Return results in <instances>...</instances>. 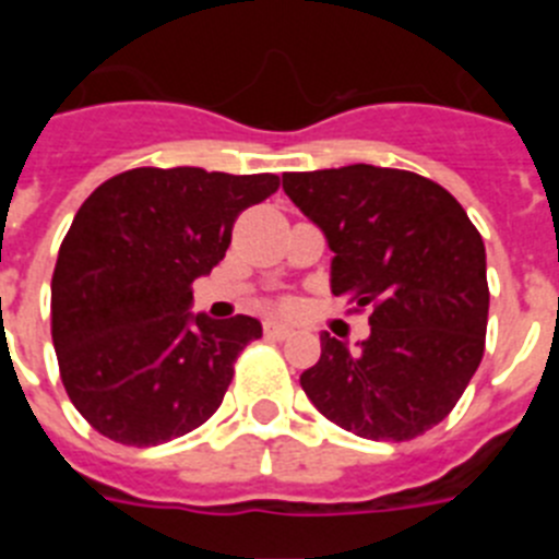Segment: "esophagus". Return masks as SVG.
<instances>
[{"label":"esophagus","instance_id":"34e87169","mask_svg":"<svg viewBox=\"0 0 559 559\" xmlns=\"http://www.w3.org/2000/svg\"><path fill=\"white\" fill-rule=\"evenodd\" d=\"M290 333H294V330H290L288 324H280V322H265V335H269V338L283 341V338H290Z\"/></svg>","mask_w":559,"mask_h":559}]
</instances>
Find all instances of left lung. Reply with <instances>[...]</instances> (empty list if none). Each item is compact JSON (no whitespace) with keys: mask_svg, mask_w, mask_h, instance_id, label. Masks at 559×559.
Masks as SVG:
<instances>
[{"mask_svg":"<svg viewBox=\"0 0 559 559\" xmlns=\"http://www.w3.org/2000/svg\"><path fill=\"white\" fill-rule=\"evenodd\" d=\"M283 190L328 237L333 294L372 310L358 349L322 333V358L299 378L305 394L364 439L426 433L481 364L490 310L481 235L445 187L408 170L285 173Z\"/></svg>","mask_w":559,"mask_h":559,"instance_id":"left-lung-1","label":"left lung"}]
</instances>
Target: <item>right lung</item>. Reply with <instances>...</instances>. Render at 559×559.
<instances>
[{
  "mask_svg": "<svg viewBox=\"0 0 559 559\" xmlns=\"http://www.w3.org/2000/svg\"><path fill=\"white\" fill-rule=\"evenodd\" d=\"M276 187L274 173L136 167L83 201L52 274V344L95 431L151 448L218 412L263 324L192 313V283L224 260L237 215Z\"/></svg>",
  "mask_w": 559,
  "mask_h": 559,
  "instance_id": "1",
  "label": "right lung"
}]
</instances>
